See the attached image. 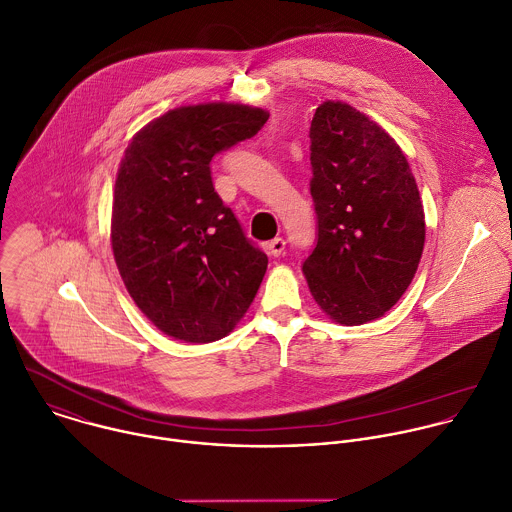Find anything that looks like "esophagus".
I'll use <instances>...</instances> for the list:
<instances>
[{"mask_svg": "<svg viewBox=\"0 0 512 512\" xmlns=\"http://www.w3.org/2000/svg\"><path fill=\"white\" fill-rule=\"evenodd\" d=\"M283 251H285V239L275 237L273 241H269V243H267V253H269L271 257H281V255H283Z\"/></svg>", "mask_w": 512, "mask_h": 512, "instance_id": "obj_1", "label": "esophagus"}]
</instances>
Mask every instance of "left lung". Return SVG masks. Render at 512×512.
<instances>
[{
  "mask_svg": "<svg viewBox=\"0 0 512 512\" xmlns=\"http://www.w3.org/2000/svg\"><path fill=\"white\" fill-rule=\"evenodd\" d=\"M309 138L317 245L303 275L331 321L362 325L416 275L426 239L418 185L398 142L346 102L319 104Z\"/></svg>",
  "mask_w": 512,
  "mask_h": 512,
  "instance_id": "8db88e82",
  "label": "left lung"
}]
</instances>
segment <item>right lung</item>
Masks as SVG:
<instances>
[{
    "mask_svg": "<svg viewBox=\"0 0 512 512\" xmlns=\"http://www.w3.org/2000/svg\"><path fill=\"white\" fill-rule=\"evenodd\" d=\"M269 112L181 106L142 126L114 185L110 243L138 309L168 337L209 344L235 329L267 271L211 179L217 152L255 136Z\"/></svg>",
    "mask_w": 512,
    "mask_h": 512,
    "instance_id": "add662e5",
    "label": "right lung"
}]
</instances>
